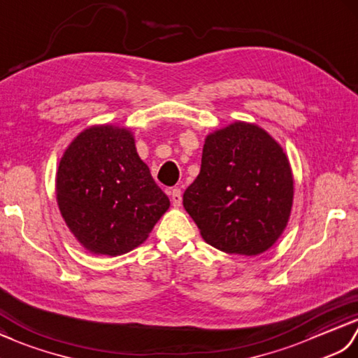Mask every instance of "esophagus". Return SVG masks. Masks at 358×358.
<instances>
[{"mask_svg": "<svg viewBox=\"0 0 358 358\" xmlns=\"http://www.w3.org/2000/svg\"><path fill=\"white\" fill-rule=\"evenodd\" d=\"M170 196H171V203L174 208H179L180 203H182V193L179 188H173L170 192Z\"/></svg>", "mask_w": 358, "mask_h": 358, "instance_id": "1", "label": "esophagus"}]
</instances>
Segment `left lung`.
<instances>
[{"label":"left lung","mask_w":358,"mask_h":358,"mask_svg":"<svg viewBox=\"0 0 358 358\" xmlns=\"http://www.w3.org/2000/svg\"><path fill=\"white\" fill-rule=\"evenodd\" d=\"M292 184L282 147L260 127L234 122L206 136L201 173L185 189L184 208L206 243L257 256L288 224Z\"/></svg>","instance_id":"8db88e82"}]
</instances>
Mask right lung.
<instances>
[{
    "mask_svg": "<svg viewBox=\"0 0 358 358\" xmlns=\"http://www.w3.org/2000/svg\"><path fill=\"white\" fill-rule=\"evenodd\" d=\"M57 199L85 250L121 256L144 242L170 201L141 161L127 129L84 130L62 156Z\"/></svg>",
    "mask_w": 358,
    "mask_h": 358,
    "instance_id": "right-lung-1",
    "label": "right lung"
}]
</instances>
